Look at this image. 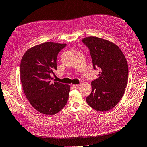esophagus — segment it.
Here are the masks:
<instances>
[{
	"label": "esophagus",
	"mask_w": 147,
	"mask_h": 147,
	"mask_svg": "<svg viewBox=\"0 0 147 147\" xmlns=\"http://www.w3.org/2000/svg\"><path fill=\"white\" fill-rule=\"evenodd\" d=\"M72 86H73V88H76V89H77V88H79L80 85H79V84H74V85H73Z\"/></svg>",
	"instance_id": "1"
}]
</instances>
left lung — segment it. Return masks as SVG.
<instances>
[{"label":"left lung","mask_w":147,"mask_h":147,"mask_svg":"<svg viewBox=\"0 0 147 147\" xmlns=\"http://www.w3.org/2000/svg\"><path fill=\"white\" fill-rule=\"evenodd\" d=\"M82 42L89 50L93 69L100 70L91 82L92 91L86 102L92 109L105 112L113 108L124 94L128 81V65L119 47L104 39L89 37Z\"/></svg>","instance_id":"obj_1"}]
</instances>
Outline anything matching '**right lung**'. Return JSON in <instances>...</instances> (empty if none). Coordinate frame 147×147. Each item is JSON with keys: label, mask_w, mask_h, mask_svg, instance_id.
<instances>
[{"label": "right lung", "mask_w": 147, "mask_h": 147, "mask_svg": "<svg viewBox=\"0 0 147 147\" xmlns=\"http://www.w3.org/2000/svg\"><path fill=\"white\" fill-rule=\"evenodd\" d=\"M66 44L46 42L30 48L20 64V78L26 98L39 112L47 115L58 113L69 99L70 86L51 82L57 70L58 53Z\"/></svg>", "instance_id": "obj_1"}]
</instances>
